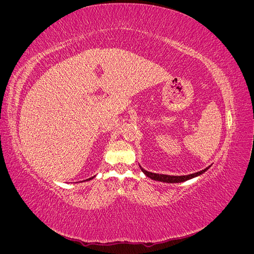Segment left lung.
Returning <instances> with one entry per match:
<instances>
[{"label": "left lung", "instance_id": "8db88e82", "mask_svg": "<svg viewBox=\"0 0 254 254\" xmlns=\"http://www.w3.org/2000/svg\"><path fill=\"white\" fill-rule=\"evenodd\" d=\"M210 167V166H209ZM209 167L204 168V170L198 172V173H195V174H190V175H188V176H170V175H161V174H155V173H150V172H147L145 171L144 168L141 167L142 172L149 177L150 179L152 180H158V181H162V182H167V183H179V182H183V181H187L189 179H191L194 178V177H197L199 175L203 174L204 172H206L207 170H209Z\"/></svg>", "mask_w": 254, "mask_h": 254}]
</instances>
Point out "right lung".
<instances>
[{
  "label": "right lung",
  "instance_id": "right-lung-1",
  "mask_svg": "<svg viewBox=\"0 0 254 254\" xmlns=\"http://www.w3.org/2000/svg\"><path fill=\"white\" fill-rule=\"evenodd\" d=\"M92 178H93V177H91V178H89V179H88V180H91V179H92Z\"/></svg>",
  "mask_w": 254,
  "mask_h": 254
}]
</instances>
